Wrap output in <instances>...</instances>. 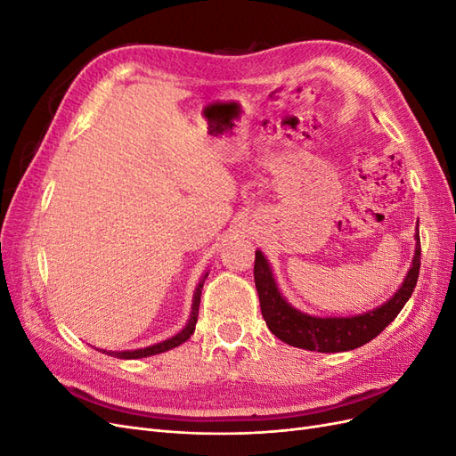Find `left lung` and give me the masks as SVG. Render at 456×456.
Masks as SVG:
<instances>
[{
  "mask_svg": "<svg viewBox=\"0 0 456 456\" xmlns=\"http://www.w3.org/2000/svg\"><path fill=\"white\" fill-rule=\"evenodd\" d=\"M420 272V236L417 228V251L412 258V266L405 275L403 285L399 291L379 306L362 315L352 317H314L295 310L281 297L278 285L272 275L270 265L265 255L255 251V285L260 298L262 317L272 333L280 340L291 344L297 348L314 350V352H348L360 348L363 344L379 337L388 327L397 314L402 312L405 302L415 291Z\"/></svg>",
  "mask_w": 456,
  "mask_h": 456,
  "instance_id": "1",
  "label": "left lung"
}]
</instances>
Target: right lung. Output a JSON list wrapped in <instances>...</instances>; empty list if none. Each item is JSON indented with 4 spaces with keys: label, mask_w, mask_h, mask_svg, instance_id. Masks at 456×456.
Here are the masks:
<instances>
[{
    "label": "right lung",
    "mask_w": 456,
    "mask_h": 456,
    "mask_svg": "<svg viewBox=\"0 0 456 456\" xmlns=\"http://www.w3.org/2000/svg\"><path fill=\"white\" fill-rule=\"evenodd\" d=\"M205 278H207V273L203 275L201 281H200L198 287H196L194 305H191V315H190V320H188V325L181 330V333L175 335V337L169 338V340H163V342H159V344H154V346H148V348H142V350H133V352H106V354H108V355H116V357H119V360H136V357L156 355V354H161V352H167V350H171V348L181 346V344L186 342V340L190 338V335H194V330H196L198 312H200V300H201V289H203Z\"/></svg>",
    "instance_id": "obj_1"
}]
</instances>
